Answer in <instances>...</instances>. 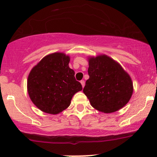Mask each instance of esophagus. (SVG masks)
Wrapping results in <instances>:
<instances>
[{
	"label": "esophagus",
	"instance_id": "1",
	"mask_svg": "<svg viewBox=\"0 0 157 157\" xmlns=\"http://www.w3.org/2000/svg\"><path fill=\"white\" fill-rule=\"evenodd\" d=\"M80 83H81L82 86L83 88L84 86H85V81H84V80H81V81H80Z\"/></svg>",
	"mask_w": 157,
	"mask_h": 157
}]
</instances>
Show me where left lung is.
Listing matches in <instances>:
<instances>
[{
    "instance_id": "8db88e82",
    "label": "left lung",
    "mask_w": 157,
    "mask_h": 157,
    "mask_svg": "<svg viewBox=\"0 0 157 157\" xmlns=\"http://www.w3.org/2000/svg\"><path fill=\"white\" fill-rule=\"evenodd\" d=\"M88 74L83 93L94 109L114 113L129 102L133 92L132 80L114 59L106 55L89 58Z\"/></svg>"
}]
</instances>
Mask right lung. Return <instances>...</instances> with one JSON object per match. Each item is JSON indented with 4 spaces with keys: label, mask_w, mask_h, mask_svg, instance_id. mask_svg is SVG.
Segmentation results:
<instances>
[{
    "label": "right lung",
    "mask_w": 157,
    "mask_h": 157,
    "mask_svg": "<svg viewBox=\"0 0 157 157\" xmlns=\"http://www.w3.org/2000/svg\"><path fill=\"white\" fill-rule=\"evenodd\" d=\"M70 57L63 53L44 56L33 68L27 79L31 101L39 109L58 114L69 106L74 94L82 90L75 71L68 66Z\"/></svg>",
    "instance_id": "add662e5"
}]
</instances>
